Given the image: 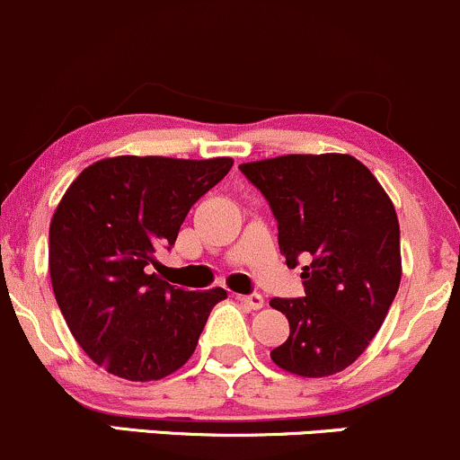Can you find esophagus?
<instances>
[{
	"mask_svg": "<svg viewBox=\"0 0 460 460\" xmlns=\"http://www.w3.org/2000/svg\"><path fill=\"white\" fill-rule=\"evenodd\" d=\"M236 300H239V303H243L245 307L252 309V311L261 309L265 305L263 296H261V294H239V296H236Z\"/></svg>",
	"mask_w": 460,
	"mask_h": 460,
	"instance_id": "obj_1",
	"label": "esophagus"
}]
</instances>
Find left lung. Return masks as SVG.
I'll list each match as a JSON object with an SVG mask.
<instances>
[{
	"label": "left lung",
	"mask_w": 460,
	"mask_h": 460,
	"mask_svg": "<svg viewBox=\"0 0 460 460\" xmlns=\"http://www.w3.org/2000/svg\"><path fill=\"white\" fill-rule=\"evenodd\" d=\"M239 169L270 201L288 268L309 259L303 298L270 300L289 320V338L270 358L298 377L340 373L367 350L402 283L393 201L347 153L280 155Z\"/></svg>",
	"instance_id": "obj_1"
}]
</instances>
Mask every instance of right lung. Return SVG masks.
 I'll use <instances>...</instances> for the list:
<instances>
[{
  "label": "right lung",
  "mask_w": 460,
  "mask_h": 460,
  "mask_svg": "<svg viewBox=\"0 0 460 460\" xmlns=\"http://www.w3.org/2000/svg\"><path fill=\"white\" fill-rule=\"evenodd\" d=\"M232 157L116 155L87 166L50 221L54 298L74 340L116 377L153 382L195 353L224 288L177 289L149 274L186 215L219 184Z\"/></svg>",
  "instance_id": "obj_1"
}]
</instances>
